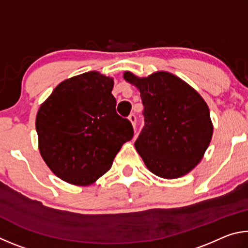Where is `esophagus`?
<instances>
[{
    "instance_id": "1",
    "label": "esophagus",
    "mask_w": 248,
    "mask_h": 248,
    "mask_svg": "<svg viewBox=\"0 0 248 248\" xmlns=\"http://www.w3.org/2000/svg\"><path fill=\"white\" fill-rule=\"evenodd\" d=\"M129 120H130V123L132 124L133 127H136V123H137V116L134 115V114H131V115L129 116Z\"/></svg>"
}]
</instances>
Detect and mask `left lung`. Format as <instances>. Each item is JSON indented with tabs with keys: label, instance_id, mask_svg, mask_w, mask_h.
<instances>
[{
	"label": "left lung",
	"instance_id": "obj_1",
	"mask_svg": "<svg viewBox=\"0 0 248 248\" xmlns=\"http://www.w3.org/2000/svg\"><path fill=\"white\" fill-rule=\"evenodd\" d=\"M124 78L140 92L144 127L134 143L150 171L166 179L187 175L199 164L211 142L213 124L207 103L189 84L158 71Z\"/></svg>",
	"mask_w": 248,
	"mask_h": 248
}]
</instances>
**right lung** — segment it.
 Here are the masks:
<instances>
[{
    "label": "right lung",
    "mask_w": 248,
    "mask_h": 248,
    "mask_svg": "<svg viewBox=\"0 0 248 248\" xmlns=\"http://www.w3.org/2000/svg\"><path fill=\"white\" fill-rule=\"evenodd\" d=\"M112 89L114 78L91 71L64 79L40 105L36 116L39 152L64 182L95 183L132 139L131 123L116 112Z\"/></svg>",
    "instance_id": "right-lung-1"
}]
</instances>
